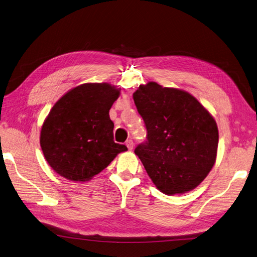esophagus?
<instances>
[{"mask_svg":"<svg viewBox=\"0 0 257 257\" xmlns=\"http://www.w3.org/2000/svg\"><path fill=\"white\" fill-rule=\"evenodd\" d=\"M125 145L127 146V149H128L130 151H132V150L134 149V142H133V140H127V141L125 142Z\"/></svg>","mask_w":257,"mask_h":257,"instance_id":"34e87169","label":"esophagus"}]
</instances>
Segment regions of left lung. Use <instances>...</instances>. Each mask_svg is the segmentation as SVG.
<instances>
[{
    "label": "left lung",
    "instance_id": "1",
    "mask_svg": "<svg viewBox=\"0 0 257 257\" xmlns=\"http://www.w3.org/2000/svg\"><path fill=\"white\" fill-rule=\"evenodd\" d=\"M133 98L148 131L135 154L156 187L168 195L194 189L215 163L213 117L189 93L154 81L139 85Z\"/></svg>",
    "mask_w": 257,
    "mask_h": 257
}]
</instances>
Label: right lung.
I'll use <instances>...</instances> for the list:
<instances>
[{"instance_id": "right-lung-1", "label": "right lung", "mask_w": 257, "mask_h": 257, "mask_svg": "<svg viewBox=\"0 0 257 257\" xmlns=\"http://www.w3.org/2000/svg\"><path fill=\"white\" fill-rule=\"evenodd\" d=\"M120 89L109 83H83L70 90L51 108L41 131V148L55 173L84 182L127 151L114 141L109 108Z\"/></svg>"}]
</instances>
